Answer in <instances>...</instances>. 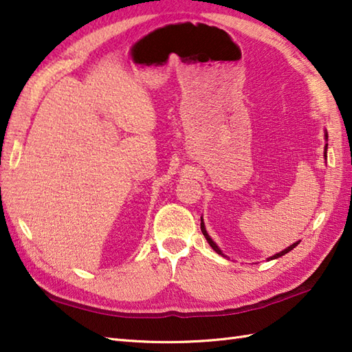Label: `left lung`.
I'll return each instance as SVG.
<instances>
[{
  "mask_svg": "<svg viewBox=\"0 0 352 352\" xmlns=\"http://www.w3.org/2000/svg\"><path fill=\"white\" fill-rule=\"evenodd\" d=\"M324 138H325V140L328 142V133H327V130H324ZM327 149H328V144H325V148H324V157H325V159H327ZM201 231H203V234H204V237L207 239V242H208V245H210L212 246V248H213V251H216V252H218V254H221V256L222 257H227L226 256V254H223L222 251H221V248H219V246L218 245H216L214 242H213V239L210 237V236H208V233H207V230H206V226H204V219H203V216H201ZM298 243H300V241H298V242H295V243H292L290 246H287V248L286 250H283V251H280V252H276V254H274V256L272 257H269L267 258V261L269 260H275V258H278V257H281V256H284V254H287L289 251H292V250H294L295 248V246L298 245Z\"/></svg>",
  "mask_w": 352,
  "mask_h": 352,
  "instance_id": "8db88e82",
  "label": "left lung"
}]
</instances>
